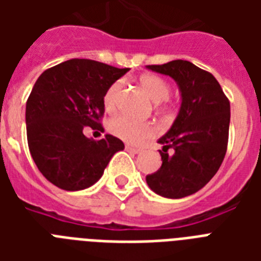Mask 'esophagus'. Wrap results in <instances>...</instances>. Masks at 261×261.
Returning <instances> with one entry per match:
<instances>
[{"label": "esophagus", "instance_id": "34e87169", "mask_svg": "<svg viewBox=\"0 0 261 261\" xmlns=\"http://www.w3.org/2000/svg\"><path fill=\"white\" fill-rule=\"evenodd\" d=\"M126 150L130 151V153H133V154H138V153H141V149H138V147H133V146H130V145H127Z\"/></svg>", "mask_w": 261, "mask_h": 261}]
</instances>
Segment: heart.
Masks as SVG:
<instances>
[{"label":"heart","mask_w":261,"mask_h":261,"mask_svg":"<svg viewBox=\"0 0 261 261\" xmlns=\"http://www.w3.org/2000/svg\"><path fill=\"white\" fill-rule=\"evenodd\" d=\"M139 84L142 85L149 97L154 102L165 101L171 96V85L164 79L155 74H145L139 79ZM123 83L120 80L115 81L108 87L104 93L102 102L107 111H114L118 106L119 96L122 92ZM108 130L111 134L118 137L124 142L130 145H141L147 139L153 138L159 133V128L151 122H138L134 119L120 115L116 116L108 124Z\"/></svg>","instance_id":"1"}]
</instances>
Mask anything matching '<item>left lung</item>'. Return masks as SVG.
Wrapping results in <instances>:
<instances>
[{"instance_id": "obj_1", "label": "left lung", "mask_w": 261, "mask_h": 261, "mask_svg": "<svg viewBox=\"0 0 261 261\" xmlns=\"http://www.w3.org/2000/svg\"><path fill=\"white\" fill-rule=\"evenodd\" d=\"M147 69L172 77L181 92L177 118L159 139L164 145L163 165L147 174V186L164 198H184L206 186L225 159L230 102L214 75L188 61L176 59ZM169 148L174 149L172 156Z\"/></svg>"}]
</instances>
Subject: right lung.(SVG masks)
Instances as JSON below:
<instances>
[{"label": "right lung", "mask_w": 261, "mask_h": 261, "mask_svg": "<svg viewBox=\"0 0 261 261\" xmlns=\"http://www.w3.org/2000/svg\"><path fill=\"white\" fill-rule=\"evenodd\" d=\"M127 71L75 58L47 69L35 83L25 108L28 147L40 173L58 188L93 186L112 155L124 149L114 135L94 141L84 128L104 131V93Z\"/></svg>", "instance_id": "1"}]
</instances>
